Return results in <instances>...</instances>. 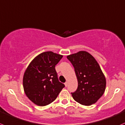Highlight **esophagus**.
<instances>
[{
    "label": "esophagus",
    "mask_w": 125,
    "mask_h": 125,
    "mask_svg": "<svg viewBox=\"0 0 125 125\" xmlns=\"http://www.w3.org/2000/svg\"><path fill=\"white\" fill-rule=\"evenodd\" d=\"M64 84H65V87H67V85H68V82H67V81H66V82H65V83H64Z\"/></svg>",
    "instance_id": "esophagus-1"
}]
</instances>
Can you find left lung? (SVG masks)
I'll use <instances>...</instances> for the list:
<instances>
[{
  "label": "left lung",
  "mask_w": 125,
  "mask_h": 125,
  "mask_svg": "<svg viewBox=\"0 0 125 125\" xmlns=\"http://www.w3.org/2000/svg\"><path fill=\"white\" fill-rule=\"evenodd\" d=\"M75 69L78 88L72 93L76 102L84 106L95 103L104 94L106 80L99 64L92 55L80 51L67 56Z\"/></svg>",
  "instance_id": "8db88e82"
}]
</instances>
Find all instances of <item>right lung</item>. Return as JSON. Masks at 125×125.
Instances as JSON below:
<instances>
[{
    "label": "right lung",
    "mask_w": 125,
    "mask_h": 125,
    "mask_svg": "<svg viewBox=\"0 0 125 125\" xmlns=\"http://www.w3.org/2000/svg\"><path fill=\"white\" fill-rule=\"evenodd\" d=\"M62 55L45 52L36 56L28 65L23 76V90L35 104L44 106L57 98L64 84L58 81L55 65Z\"/></svg>",
    "instance_id": "1"
}]
</instances>
